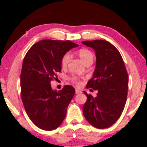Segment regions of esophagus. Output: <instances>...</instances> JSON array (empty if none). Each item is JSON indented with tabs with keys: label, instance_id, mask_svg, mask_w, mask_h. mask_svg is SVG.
I'll return each instance as SVG.
<instances>
[{
	"label": "esophagus",
	"instance_id": "esophagus-1",
	"mask_svg": "<svg viewBox=\"0 0 147 147\" xmlns=\"http://www.w3.org/2000/svg\"><path fill=\"white\" fill-rule=\"evenodd\" d=\"M81 91H80V90H79L78 89H76V94H80L81 93Z\"/></svg>",
	"mask_w": 147,
	"mask_h": 147
}]
</instances>
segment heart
Returning <instances> with one entry per match:
<instances>
[{"label": "heart", "mask_w": 147, "mask_h": 147, "mask_svg": "<svg viewBox=\"0 0 147 147\" xmlns=\"http://www.w3.org/2000/svg\"><path fill=\"white\" fill-rule=\"evenodd\" d=\"M78 55L81 58V59L85 64L88 63H92L94 59V54L90 49H86V48H82L78 50ZM70 59V55L69 53H65L62 56L61 59V65L62 67H67L68 63H69ZM68 80L71 82L72 84H75L78 86H80L82 85V81L77 76H73L68 78Z\"/></svg>", "instance_id": "heart-1"}]
</instances>
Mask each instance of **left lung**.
<instances>
[{
	"label": "left lung",
	"mask_w": 147,
	"mask_h": 147,
	"mask_svg": "<svg viewBox=\"0 0 147 147\" xmlns=\"http://www.w3.org/2000/svg\"><path fill=\"white\" fill-rule=\"evenodd\" d=\"M82 43L93 48L96 56L95 71L86 88L98 91L95 98L84 92L87 101L83 106V114L94 127L108 128L117 121L125 106L127 71L119 51L108 41L94 40Z\"/></svg>",
	"instance_id": "left-lung-1"
}]
</instances>
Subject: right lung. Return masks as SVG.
Returning a JSON list of instances; mask_svg holds the SVG:
<instances>
[{"label": "right lung", "mask_w": 147, "mask_h": 147, "mask_svg": "<svg viewBox=\"0 0 147 147\" xmlns=\"http://www.w3.org/2000/svg\"><path fill=\"white\" fill-rule=\"evenodd\" d=\"M78 46L70 41L41 40L34 44L24 57L21 99L30 120L41 129H56L65 117L75 89L67 85L53 91L50 83L61 71L62 56Z\"/></svg>", "instance_id": "1"}]
</instances>
